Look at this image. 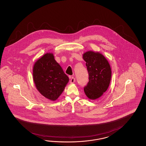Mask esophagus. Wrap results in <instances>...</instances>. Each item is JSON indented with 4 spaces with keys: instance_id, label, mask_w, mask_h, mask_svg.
<instances>
[{
    "instance_id": "1",
    "label": "esophagus",
    "mask_w": 146,
    "mask_h": 146,
    "mask_svg": "<svg viewBox=\"0 0 146 146\" xmlns=\"http://www.w3.org/2000/svg\"><path fill=\"white\" fill-rule=\"evenodd\" d=\"M75 81V78H74V77H71V79H70V83L73 84V83H74Z\"/></svg>"
}]
</instances>
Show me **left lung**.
<instances>
[{"instance_id":"8db88e82","label":"left lung","mask_w":146,"mask_h":146,"mask_svg":"<svg viewBox=\"0 0 146 146\" xmlns=\"http://www.w3.org/2000/svg\"><path fill=\"white\" fill-rule=\"evenodd\" d=\"M83 58L86 62L89 79L84 91L88 98L96 100L103 95L110 86L111 76L110 65L99 52L89 51L84 53Z\"/></svg>"}]
</instances>
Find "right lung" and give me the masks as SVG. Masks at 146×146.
<instances>
[{"mask_svg":"<svg viewBox=\"0 0 146 146\" xmlns=\"http://www.w3.org/2000/svg\"><path fill=\"white\" fill-rule=\"evenodd\" d=\"M33 78L38 92L52 101L59 97L69 81V77L50 53L44 54L35 64Z\"/></svg>","mask_w":146,"mask_h":146,"instance_id":"add662e5","label":"right lung"}]
</instances>
